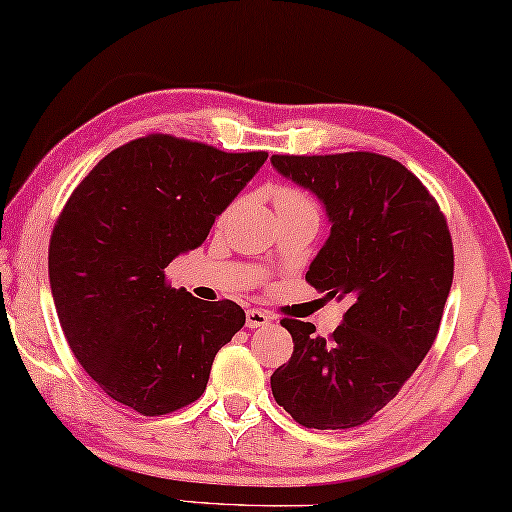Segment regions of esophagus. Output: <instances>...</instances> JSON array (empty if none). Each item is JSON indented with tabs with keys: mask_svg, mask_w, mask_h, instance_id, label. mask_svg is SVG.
Wrapping results in <instances>:
<instances>
[{
	"mask_svg": "<svg viewBox=\"0 0 512 512\" xmlns=\"http://www.w3.org/2000/svg\"><path fill=\"white\" fill-rule=\"evenodd\" d=\"M272 322L270 313H265L261 309H247V327L256 329V327H265Z\"/></svg>",
	"mask_w": 512,
	"mask_h": 512,
	"instance_id": "34e87169",
	"label": "esophagus"
}]
</instances>
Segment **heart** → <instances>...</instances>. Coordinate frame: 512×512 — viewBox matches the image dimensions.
Here are the masks:
<instances>
[{"instance_id": "b5f03b06", "label": "heart", "mask_w": 512, "mask_h": 512, "mask_svg": "<svg viewBox=\"0 0 512 512\" xmlns=\"http://www.w3.org/2000/svg\"><path fill=\"white\" fill-rule=\"evenodd\" d=\"M274 206H313V203L295 187H279L274 194Z\"/></svg>"}]
</instances>
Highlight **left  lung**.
<instances>
[{
  "label": "left lung",
  "instance_id": "left-lung-1",
  "mask_svg": "<svg viewBox=\"0 0 512 512\" xmlns=\"http://www.w3.org/2000/svg\"><path fill=\"white\" fill-rule=\"evenodd\" d=\"M272 167L316 194L332 222L306 281L350 304L327 338L311 322L281 320L295 350L272 373L274 400L304 428H357L396 398L435 343L453 283L446 217L387 155H272Z\"/></svg>",
  "mask_w": 512,
  "mask_h": 512
}]
</instances>
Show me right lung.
Listing matches in <instances>:
<instances>
[{
  "label": "right lung",
  "instance_id": "right-lung-1",
  "mask_svg": "<svg viewBox=\"0 0 512 512\" xmlns=\"http://www.w3.org/2000/svg\"><path fill=\"white\" fill-rule=\"evenodd\" d=\"M265 160L148 135L102 157L70 194L50 238V288L70 350L109 398L160 416L206 391L245 311L171 288L164 267L208 238Z\"/></svg>",
  "mask_w": 512,
  "mask_h": 512
}]
</instances>
